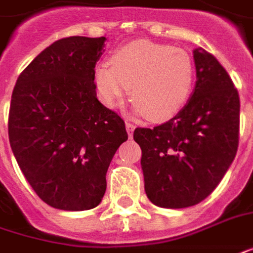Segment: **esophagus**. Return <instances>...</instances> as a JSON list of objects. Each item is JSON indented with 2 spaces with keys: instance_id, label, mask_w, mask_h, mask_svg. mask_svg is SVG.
Wrapping results in <instances>:
<instances>
[{
  "instance_id": "esophagus-1",
  "label": "esophagus",
  "mask_w": 253,
  "mask_h": 253,
  "mask_svg": "<svg viewBox=\"0 0 253 253\" xmlns=\"http://www.w3.org/2000/svg\"><path fill=\"white\" fill-rule=\"evenodd\" d=\"M126 128H127V133H128V135L131 137V135H133V131H134V125H133V123H130V122H126Z\"/></svg>"
}]
</instances>
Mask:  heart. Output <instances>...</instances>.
Returning a JSON list of instances; mask_svg holds the SVG:
<instances>
[{
    "label": "heart",
    "mask_w": 253,
    "mask_h": 253,
    "mask_svg": "<svg viewBox=\"0 0 253 253\" xmlns=\"http://www.w3.org/2000/svg\"><path fill=\"white\" fill-rule=\"evenodd\" d=\"M195 66L190 54L166 44L138 40L116 49L95 69V87L108 108H116L131 87L134 109L163 122L180 112L191 95Z\"/></svg>",
    "instance_id": "b5f03b06"
}]
</instances>
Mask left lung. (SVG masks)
I'll use <instances>...</instances> for the list:
<instances>
[{"label":"left lung","mask_w":253,"mask_h":253,"mask_svg":"<svg viewBox=\"0 0 253 253\" xmlns=\"http://www.w3.org/2000/svg\"><path fill=\"white\" fill-rule=\"evenodd\" d=\"M197 84L188 104L154 128L137 127L148 199L180 209L211 195L234 161L240 135V97L219 61L194 51Z\"/></svg>","instance_id":"8db88e82"}]
</instances>
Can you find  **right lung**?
<instances>
[{"label":"right lung","instance_id":"right-lung-1","mask_svg":"<svg viewBox=\"0 0 253 253\" xmlns=\"http://www.w3.org/2000/svg\"><path fill=\"white\" fill-rule=\"evenodd\" d=\"M105 40L55 41L19 75L12 92L13 155L36 194L62 211L99 205L111 161L128 138L125 120L97 98L95 63Z\"/></svg>","mask_w":253,"mask_h":253}]
</instances>
